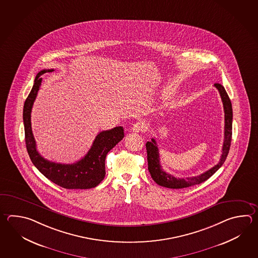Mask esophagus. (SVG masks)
I'll use <instances>...</instances> for the list:
<instances>
[{
  "label": "esophagus",
  "instance_id": "34e87169",
  "mask_svg": "<svg viewBox=\"0 0 258 258\" xmlns=\"http://www.w3.org/2000/svg\"><path fill=\"white\" fill-rule=\"evenodd\" d=\"M145 128H146V125L142 121H138L132 127V132H144Z\"/></svg>",
  "mask_w": 258,
  "mask_h": 258
}]
</instances>
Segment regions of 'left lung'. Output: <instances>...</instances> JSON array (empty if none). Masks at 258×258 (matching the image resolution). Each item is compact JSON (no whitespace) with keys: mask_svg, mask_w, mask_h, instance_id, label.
I'll list each match as a JSON object with an SVG mask.
<instances>
[{"mask_svg":"<svg viewBox=\"0 0 258 258\" xmlns=\"http://www.w3.org/2000/svg\"><path fill=\"white\" fill-rule=\"evenodd\" d=\"M214 86L218 89L221 95L222 104H223V109H224V119H225L224 142L222 146V153H221L220 162L212 168L198 176L186 177L185 179L177 178L174 175L167 174L166 172L163 171L160 163V155H159V150L156 145V142L154 139H152V142H148L146 143L148 169L152 175V178L159 185H162L167 188L179 189V188H185L195 184H200L210 178L212 174H215L225 162L231 147V134H232V107H231V100L229 98V95H227L224 87L221 84H215Z\"/></svg>","mask_w":258,"mask_h":258,"instance_id":"8db88e82","label":"left lung"}]
</instances>
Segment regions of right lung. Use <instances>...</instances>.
Instances as JSON below:
<instances>
[{
	"label": "right lung",
	"instance_id": "right-lung-1",
	"mask_svg": "<svg viewBox=\"0 0 258 258\" xmlns=\"http://www.w3.org/2000/svg\"><path fill=\"white\" fill-rule=\"evenodd\" d=\"M54 70H42L37 74L30 94L24 105L23 119L27 153L37 170L54 184L66 189H89L100 184L105 175L106 154L124 138L122 126L100 132L84 158L72 164L53 163L38 153L31 128V110L41 85L40 76Z\"/></svg>",
	"mask_w": 258,
	"mask_h": 258
}]
</instances>
